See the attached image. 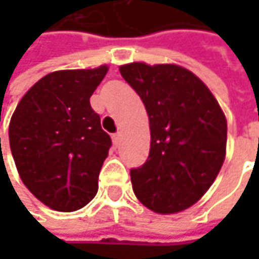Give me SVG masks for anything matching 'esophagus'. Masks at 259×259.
Returning a JSON list of instances; mask_svg holds the SVG:
<instances>
[{"label":"esophagus","mask_w":259,"mask_h":259,"mask_svg":"<svg viewBox=\"0 0 259 259\" xmlns=\"http://www.w3.org/2000/svg\"><path fill=\"white\" fill-rule=\"evenodd\" d=\"M119 138H121V133H115V134H112V143H114L115 145H118Z\"/></svg>","instance_id":"34e87169"}]
</instances>
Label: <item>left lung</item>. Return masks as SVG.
Returning <instances> with one entry per match:
<instances>
[{"label":"left lung","instance_id":"obj_1","mask_svg":"<svg viewBox=\"0 0 259 259\" xmlns=\"http://www.w3.org/2000/svg\"><path fill=\"white\" fill-rule=\"evenodd\" d=\"M140 95L151 131L150 154L131 170L135 196L157 213H177L212 186L226 154L228 125L209 88L177 65L119 67Z\"/></svg>","mask_w":259,"mask_h":259}]
</instances>
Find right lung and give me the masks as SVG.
Instances as JSON below:
<instances>
[{"label":"right lung","instance_id":"obj_1","mask_svg":"<svg viewBox=\"0 0 259 259\" xmlns=\"http://www.w3.org/2000/svg\"><path fill=\"white\" fill-rule=\"evenodd\" d=\"M108 72L57 70L41 77L17 105L10 121V148L25 187L50 209L75 212L98 192L111 137L91 106Z\"/></svg>","mask_w":259,"mask_h":259}]
</instances>
